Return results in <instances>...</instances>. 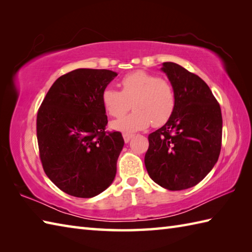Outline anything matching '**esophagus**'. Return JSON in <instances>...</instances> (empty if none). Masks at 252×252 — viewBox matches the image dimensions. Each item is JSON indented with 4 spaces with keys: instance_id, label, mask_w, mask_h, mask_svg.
<instances>
[{
    "instance_id": "34e87169",
    "label": "esophagus",
    "mask_w": 252,
    "mask_h": 252,
    "mask_svg": "<svg viewBox=\"0 0 252 252\" xmlns=\"http://www.w3.org/2000/svg\"><path fill=\"white\" fill-rule=\"evenodd\" d=\"M132 137H133L132 134H129V133H123V140H125L126 143H129Z\"/></svg>"
}]
</instances>
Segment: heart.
<instances>
[{
  "instance_id": "obj_1",
  "label": "heart",
  "mask_w": 252,
  "mask_h": 252,
  "mask_svg": "<svg viewBox=\"0 0 252 252\" xmlns=\"http://www.w3.org/2000/svg\"><path fill=\"white\" fill-rule=\"evenodd\" d=\"M121 92L106 88L101 93V104L107 114L119 118L132 108L130 115L111 123L116 131L132 133L144 130L153 123L164 125L175 109L174 90L168 81L143 70L126 74L120 81Z\"/></svg>"
}]
</instances>
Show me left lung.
<instances>
[{
  "instance_id": "8db88e82",
  "label": "left lung",
  "mask_w": 252,
  "mask_h": 252,
  "mask_svg": "<svg viewBox=\"0 0 252 252\" xmlns=\"http://www.w3.org/2000/svg\"><path fill=\"white\" fill-rule=\"evenodd\" d=\"M175 93L173 115L148 135L145 167L151 179L169 190L187 189L206 178L221 152L220 105L201 78L175 63H163Z\"/></svg>"
}]
</instances>
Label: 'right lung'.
Returning <instances> with one entry per match:
<instances>
[{
    "mask_svg": "<svg viewBox=\"0 0 252 252\" xmlns=\"http://www.w3.org/2000/svg\"><path fill=\"white\" fill-rule=\"evenodd\" d=\"M118 73L80 68L58 78L41 104L36 137L45 174L58 189L91 198L114 182L125 141L106 132L101 93Z\"/></svg>",
    "mask_w": 252,
    "mask_h": 252,
    "instance_id": "right-lung-1",
    "label": "right lung"
}]
</instances>
